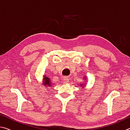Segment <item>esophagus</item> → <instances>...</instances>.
<instances>
[{
    "label": "esophagus",
    "mask_w": 130,
    "mask_h": 130,
    "mask_svg": "<svg viewBox=\"0 0 130 130\" xmlns=\"http://www.w3.org/2000/svg\"><path fill=\"white\" fill-rule=\"evenodd\" d=\"M69 81V79H68L67 78H64V79H63V83H68V82Z\"/></svg>",
    "instance_id": "1"
}]
</instances>
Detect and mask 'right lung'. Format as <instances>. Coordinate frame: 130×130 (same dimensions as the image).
I'll use <instances>...</instances> for the list:
<instances>
[{"mask_svg": "<svg viewBox=\"0 0 130 130\" xmlns=\"http://www.w3.org/2000/svg\"><path fill=\"white\" fill-rule=\"evenodd\" d=\"M44 84L45 86H51V82H50L49 78H47V77H44Z\"/></svg>", "mask_w": 130, "mask_h": 130, "instance_id": "obj_1", "label": "right lung"}]
</instances>
